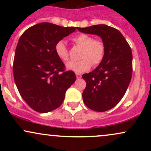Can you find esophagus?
I'll return each mask as SVG.
<instances>
[{
    "label": "esophagus",
    "mask_w": 151,
    "mask_h": 151,
    "mask_svg": "<svg viewBox=\"0 0 151 151\" xmlns=\"http://www.w3.org/2000/svg\"><path fill=\"white\" fill-rule=\"evenodd\" d=\"M76 76H77V79H80V78L81 77V74L79 73H76Z\"/></svg>",
    "instance_id": "34e87169"
}]
</instances>
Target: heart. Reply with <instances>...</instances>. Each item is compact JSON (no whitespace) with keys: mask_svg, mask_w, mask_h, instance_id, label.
<instances>
[{"mask_svg":"<svg viewBox=\"0 0 151 151\" xmlns=\"http://www.w3.org/2000/svg\"><path fill=\"white\" fill-rule=\"evenodd\" d=\"M71 40L81 47V60L77 62H70L67 68L76 73H81L89 70L91 65L97 66L101 63L106 54V45L100 39H93L92 36L85 33H79L71 37ZM55 52L64 62L69 60L68 49L64 41H58L55 44Z\"/></svg>","mask_w":151,"mask_h":151,"instance_id":"obj_1","label":"heart"}]
</instances>
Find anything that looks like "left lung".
Returning <instances> with one entry per match:
<instances>
[{
    "mask_svg": "<svg viewBox=\"0 0 151 151\" xmlns=\"http://www.w3.org/2000/svg\"><path fill=\"white\" fill-rule=\"evenodd\" d=\"M84 33L97 35L106 45L104 59L94 70L82 75L86 86L82 93L88 108L104 112L118 104L128 89L133 72L131 47L120 31L106 25L77 27Z\"/></svg>",
    "mask_w": 151,
    "mask_h": 151,
    "instance_id": "8db88e82",
    "label": "left lung"
}]
</instances>
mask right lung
I'll use <instances>...</instances> for the list:
<instances>
[{"instance_id": "obj_1", "label": "right lung", "mask_w": 151, "mask_h": 151, "mask_svg": "<svg viewBox=\"0 0 151 151\" xmlns=\"http://www.w3.org/2000/svg\"><path fill=\"white\" fill-rule=\"evenodd\" d=\"M77 27L50 22L32 26L19 39L13 60V75L24 101L35 111L47 113L58 108L65 92L75 81L55 52V44Z\"/></svg>"}]
</instances>
